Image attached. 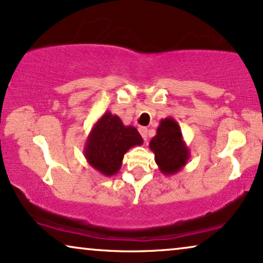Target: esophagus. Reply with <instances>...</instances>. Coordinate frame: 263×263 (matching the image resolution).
Instances as JSON below:
<instances>
[{
  "label": "esophagus",
  "mask_w": 263,
  "mask_h": 263,
  "mask_svg": "<svg viewBox=\"0 0 263 263\" xmlns=\"http://www.w3.org/2000/svg\"><path fill=\"white\" fill-rule=\"evenodd\" d=\"M139 132H140V134H141L142 139L146 141V140H147V135H148V130H147V128H145V127H140V128H139Z\"/></svg>",
  "instance_id": "esophagus-1"
}]
</instances>
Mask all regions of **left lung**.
Returning a JSON list of instances; mask_svg holds the SVG:
<instances>
[{"mask_svg": "<svg viewBox=\"0 0 263 263\" xmlns=\"http://www.w3.org/2000/svg\"><path fill=\"white\" fill-rule=\"evenodd\" d=\"M149 148L161 174L166 176L181 171L190 158L179 124L172 117L160 120L157 134L149 141Z\"/></svg>", "mask_w": 263, "mask_h": 263, "instance_id": "8db88e82", "label": "left lung"}]
</instances>
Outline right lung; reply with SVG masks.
<instances>
[{"instance_id": "right-lung-1", "label": "right lung", "mask_w": 263, "mask_h": 263, "mask_svg": "<svg viewBox=\"0 0 263 263\" xmlns=\"http://www.w3.org/2000/svg\"><path fill=\"white\" fill-rule=\"evenodd\" d=\"M142 142L138 129L124 125L117 115L107 111L89 132L84 154L87 163L96 171L111 177L120 171L128 149L142 145Z\"/></svg>"}]
</instances>
